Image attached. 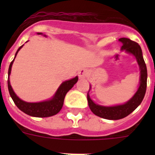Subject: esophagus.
I'll return each instance as SVG.
<instances>
[{
	"instance_id": "34e87169",
	"label": "esophagus",
	"mask_w": 155,
	"mask_h": 155,
	"mask_svg": "<svg viewBox=\"0 0 155 155\" xmlns=\"http://www.w3.org/2000/svg\"><path fill=\"white\" fill-rule=\"evenodd\" d=\"M78 74L80 78H84L87 74V71L86 69H81L79 71Z\"/></svg>"
}]
</instances>
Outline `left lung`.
<instances>
[{
  "label": "left lung",
  "mask_w": 155,
  "mask_h": 155,
  "mask_svg": "<svg viewBox=\"0 0 155 155\" xmlns=\"http://www.w3.org/2000/svg\"><path fill=\"white\" fill-rule=\"evenodd\" d=\"M119 41L123 43L121 50H125L127 53L133 54L137 61L140 71L139 88L128 102L123 105H115V106H102V105H97L91 99L88 93L87 94L88 105L91 112L101 118L111 120H120L130 114L141 103L147 89V71L144 60L143 58L141 48L137 42L130 40L127 38H120Z\"/></svg>",
  "instance_id": "left-lung-1"
}]
</instances>
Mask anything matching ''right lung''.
<instances>
[{"label":"right lung","instance_id":"obj_1","mask_svg":"<svg viewBox=\"0 0 155 155\" xmlns=\"http://www.w3.org/2000/svg\"><path fill=\"white\" fill-rule=\"evenodd\" d=\"M38 34L42 35V33L38 32ZM22 46L23 45L18 48V50H17L15 53V58L17 53H18V51ZM15 58L11 62L10 66H9V69H8V87L11 97H12V100L14 101L16 106L20 110L22 111L23 113H25V114L28 115V116H34V117H42H42H50V116L57 114L61 111V109H62L66 94L68 93V91H70L73 87V86L76 84L78 80V76L75 77L74 78H72L71 80L63 82L51 99L40 102H26L23 101V100L20 99L16 95L15 93L14 92L12 85L10 84L9 76H10L12 64H13L14 61H15Z\"/></svg>","mask_w":155,"mask_h":155}]
</instances>
